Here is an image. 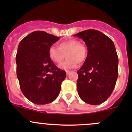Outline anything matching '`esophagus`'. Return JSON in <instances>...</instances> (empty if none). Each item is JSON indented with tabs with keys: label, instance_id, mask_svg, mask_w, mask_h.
<instances>
[{
	"label": "esophagus",
	"instance_id": "esophagus-1",
	"mask_svg": "<svg viewBox=\"0 0 132 132\" xmlns=\"http://www.w3.org/2000/svg\"><path fill=\"white\" fill-rule=\"evenodd\" d=\"M70 72H71V71H70V70H67V71H66V75H68L70 73Z\"/></svg>",
	"mask_w": 132,
	"mask_h": 132
}]
</instances>
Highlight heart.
<instances>
[{
    "instance_id": "heart-1",
    "label": "heart",
    "mask_w": 132,
    "mask_h": 132,
    "mask_svg": "<svg viewBox=\"0 0 132 132\" xmlns=\"http://www.w3.org/2000/svg\"><path fill=\"white\" fill-rule=\"evenodd\" d=\"M66 56V60L59 65L62 70H68L77 67V63H82L86 59L87 48L85 45L75 39L62 41L59 47L51 46L49 48L50 59L55 63H60Z\"/></svg>"
}]
</instances>
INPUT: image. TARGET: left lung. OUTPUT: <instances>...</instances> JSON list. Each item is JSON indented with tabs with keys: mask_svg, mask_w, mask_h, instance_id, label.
<instances>
[{
	"mask_svg": "<svg viewBox=\"0 0 132 132\" xmlns=\"http://www.w3.org/2000/svg\"><path fill=\"white\" fill-rule=\"evenodd\" d=\"M82 39L87 48V55L77 71V91L86 103L99 105L111 95L118 76V57L110 38L94 29L75 34Z\"/></svg>",
	"mask_w": 132,
	"mask_h": 132,
	"instance_id": "8db88e82",
	"label": "left lung"
}]
</instances>
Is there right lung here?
Returning <instances> with one entry per match:
<instances>
[{
  "mask_svg": "<svg viewBox=\"0 0 132 132\" xmlns=\"http://www.w3.org/2000/svg\"><path fill=\"white\" fill-rule=\"evenodd\" d=\"M44 31H34L20 42L16 62L20 87L29 100L37 105L51 103L58 96L66 77L48 55L49 48L59 39Z\"/></svg>",
  "mask_w": 132,
  "mask_h": 132,
  "instance_id": "obj_1",
  "label": "right lung"
}]
</instances>
